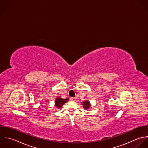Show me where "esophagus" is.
I'll return each mask as SVG.
<instances>
[{
    "mask_svg": "<svg viewBox=\"0 0 148 148\" xmlns=\"http://www.w3.org/2000/svg\"><path fill=\"white\" fill-rule=\"evenodd\" d=\"M75 98L71 97V98H70V100H71V101H75Z\"/></svg>",
    "mask_w": 148,
    "mask_h": 148,
    "instance_id": "34e87169",
    "label": "esophagus"
}]
</instances>
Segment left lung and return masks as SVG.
Returning a JSON list of instances; mask_svg holds the SVG:
<instances>
[{
	"mask_svg": "<svg viewBox=\"0 0 148 148\" xmlns=\"http://www.w3.org/2000/svg\"><path fill=\"white\" fill-rule=\"evenodd\" d=\"M83 106H84V108L85 109H88L90 106V102H89L88 101H85L83 102Z\"/></svg>",
	"mask_w": 148,
	"mask_h": 148,
	"instance_id": "8db88e82",
	"label": "left lung"
}]
</instances>
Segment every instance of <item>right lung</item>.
Wrapping results in <instances>:
<instances>
[{
    "label": "right lung",
    "mask_w": 148,
    "mask_h": 148,
    "mask_svg": "<svg viewBox=\"0 0 148 148\" xmlns=\"http://www.w3.org/2000/svg\"><path fill=\"white\" fill-rule=\"evenodd\" d=\"M69 101L68 98H66V99H62L60 97H58L56 99V106L58 108H61L63 105L66 103V102H67Z\"/></svg>",
    "instance_id": "right-lung-1"
}]
</instances>
